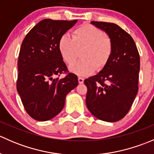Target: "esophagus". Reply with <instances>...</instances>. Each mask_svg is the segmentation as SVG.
I'll use <instances>...</instances> for the list:
<instances>
[{
  "instance_id": "34e87169",
  "label": "esophagus",
  "mask_w": 154,
  "mask_h": 154,
  "mask_svg": "<svg viewBox=\"0 0 154 154\" xmlns=\"http://www.w3.org/2000/svg\"><path fill=\"white\" fill-rule=\"evenodd\" d=\"M78 82L80 84H82V83H83V82H84V79L81 77H78Z\"/></svg>"
}]
</instances>
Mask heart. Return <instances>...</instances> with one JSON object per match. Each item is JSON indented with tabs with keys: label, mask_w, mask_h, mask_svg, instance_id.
Here are the masks:
<instances>
[{
	"label": "heart",
	"mask_w": 154,
	"mask_h": 154,
	"mask_svg": "<svg viewBox=\"0 0 154 154\" xmlns=\"http://www.w3.org/2000/svg\"><path fill=\"white\" fill-rule=\"evenodd\" d=\"M58 48L63 60L68 65L74 64L82 51L83 60L70 67L73 73L80 76L91 74L106 66L112 54V40L98 27L85 24L74 29L72 38L64 34L60 37Z\"/></svg>",
	"instance_id": "1"
}]
</instances>
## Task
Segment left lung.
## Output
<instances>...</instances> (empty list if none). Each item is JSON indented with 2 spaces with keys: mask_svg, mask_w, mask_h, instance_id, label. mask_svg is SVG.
Masks as SVG:
<instances>
[{
  "mask_svg": "<svg viewBox=\"0 0 154 154\" xmlns=\"http://www.w3.org/2000/svg\"><path fill=\"white\" fill-rule=\"evenodd\" d=\"M112 40V54L100 72L84 80L86 103L100 120L115 122L127 114L138 93L140 58L136 43L125 30L113 23L91 21Z\"/></svg>",
  "mask_w": 154,
  "mask_h": 154,
  "instance_id": "obj_1",
  "label": "left lung"
}]
</instances>
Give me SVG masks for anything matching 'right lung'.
Segmentation results:
<instances>
[{
  "mask_svg": "<svg viewBox=\"0 0 154 154\" xmlns=\"http://www.w3.org/2000/svg\"><path fill=\"white\" fill-rule=\"evenodd\" d=\"M44 19L24 38L18 60L17 91L26 112L39 122L53 119L65 105L66 95L78 85L77 76L68 72L60 54V37L77 23Z\"/></svg>",
  "mask_w": 154,
  "mask_h": 154,
  "instance_id": "1",
  "label": "right lung"
}]
</instances>
